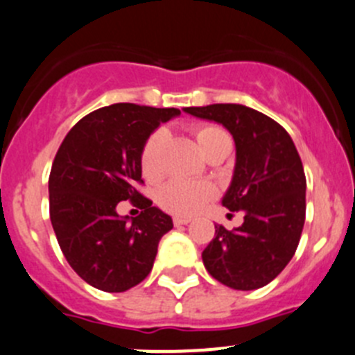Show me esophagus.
<instances>
[{"label": "esophagus", "instance_id": "esophagus-1", "mask_svg": "<svg viewBox=\"0 0 355 355\" xmlns=\"http://www.w3.org/2000/svg\"><path fill=\"white\" fill-rule=\"evenodd\" d=\"M172 221H174L175 226H181V225H188V223L191 221V218H187V216H175Z\"/></svg>", "mask_w": 355, "mask_h": 355}]
</instances>
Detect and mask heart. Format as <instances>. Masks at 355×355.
<instances>
[{"instance_id": "obj_1", "label": "heart", "mask_w": 355, "mask_h": 355, "mask_svg": "<svg viewBox=\"0 0 355 355\" xmlns=\"http://www.w3.org/2000/svg\"><path fill=\"white\" fill-rule=\"evenodd\" d=\"M202 151L207 153L209 148L219 139L228 137V134L216 125H200L195 130ZM230 139V137H228ZM165 132L162 129L155 130L141 150V171L148 180H157L162 174V151H164ZM216 195V188L207 181H187L171 180L160 187L157 193V202L162 209L172 214H195L200 211Z\"/></svg>"}]
</instances>
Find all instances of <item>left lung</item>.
<instances>
[{"label": "left lung", "instance_id": "obj_1", "mask_svg": "<svg viewBox=\"0 0 355 355\" xmlns=\"http://www.w3.org/2000/svg\"><path fill=\"white\" fill-rule=\"evenodd\" d=\"M184 111L221 123L237 151L221 204L244 212V223L234 230L216 226L202 252L205 270L232 289L263 288L291 261L302 237L306 209L302 158L284 127L252 107L209 104Z\"/></svg>", "mask_w": 355, "mask_h": 355}]
</instances>
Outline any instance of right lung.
<instances>
[{"label":"right lung","mask_w":355,"mask_h":355,"mask_svg":"<svg viewBox=\"0 0 355 355\" xmlns=\"http://www.w3.org/2000/svg\"><path fill=\"white\" fill-rule=\"evenodd\" d=\"M175 107L118 103L83 116L67 132L49 178L50 221L60 251L87 284L121 293L153 268L160 239L172 218L136 190L141 150L160 123L180 116ZM144 211L118 216V201Z\"/></svg>","instance_id":"obj_1"}]
</instances>
